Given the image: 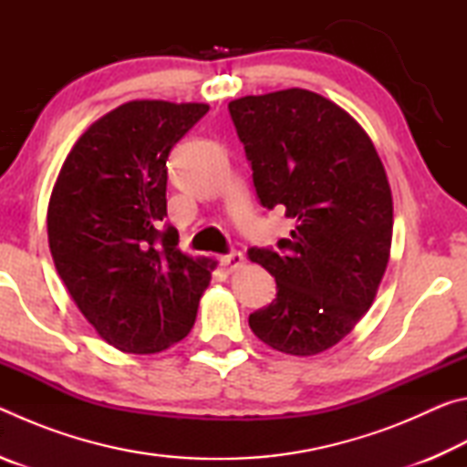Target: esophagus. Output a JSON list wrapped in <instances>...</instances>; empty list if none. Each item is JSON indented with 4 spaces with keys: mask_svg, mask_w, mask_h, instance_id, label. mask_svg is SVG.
I'll use <instances>...</instances> for the list:
<instances>
[{
    "mask_svg": "<svg viewBox=\"0 0 467 467\" xmlns=\"http://www.w3.org/2000/svg\"><path fill=\"white\" fill-rule=\"evenodd\" d=\"M220 264H223L228 272H236L243 265V255L239 251H233L228 253V255L220 257Z\"/></svg>",
    "mask_w": 467,
    "mask_h": 467,
    "instance_id": "obj_1",
    "label": "esophagus"
}]
</instances>
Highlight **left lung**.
Listing matches in <instances>:
<instances>
[{
  "instance_id": "1",
  "label": "left lung",
  "mask_w": 467,
  "mask_h": 467,
  "mask_svg": "<svg viewBox=\"0 0 467 467\" xmlns=\"http://www.w3.org/2000/svg\"><path fill=\"white\" fill-rule=\"evenodd\" d=\"M228 110L259 202L296 223L280 251L249 249L278 284L249 327L274 350L313 357L350 334L373 305L393 234L387 172L368 133L317 92L243 97Z\"/></svg>"
}]
</instances>
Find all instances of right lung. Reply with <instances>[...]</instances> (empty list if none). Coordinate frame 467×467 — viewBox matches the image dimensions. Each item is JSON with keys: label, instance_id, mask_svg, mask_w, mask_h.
I'll return each instance as SVG.
<instances>
[{"label": "right lung", "instance_id": "right-lung-1", "mask_svg": "<svg viewBox=\"0 0 467 467\" xmlns=\"http://www.w3.org/2000/svg\"><path fill=\"white\" fill-rule=\"evenodd\" d=\"M203 102L131 100L94 121L55 181L47 233L59 278L97 334L121 352L167 350L192 331L214 264L181 251L167 216L172 146Z\"/></svg>", "mask_w": 467, "mask_h": 467}]
</instances>
